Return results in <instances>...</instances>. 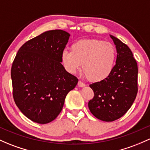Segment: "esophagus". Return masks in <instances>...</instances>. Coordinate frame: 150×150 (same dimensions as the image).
<instances>
[{
    "label": "esophagus",
    "mask_w": 150,
    "mask_h": 150,
    "mask_svg": "<svg viewBox=\"0 0 150 150\" xmlns=\"http://www.w3.org/2000/svg\"><path fill=\"white\" fill-rule=\"evenodd\" d=\"M78 86H79V87H84V86H86V84H85L84 83H83L81 80H79V81H78Z\"/></svg>",
    "instance_id": "1"
}]
</instances>
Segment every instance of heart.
<instances>
[{
  "label": "heart",
  "instance_id": "heart-1",
  "mask_svg": "<svg viewBox=\"0 0 150 150\" xmlns=\"http://www.w3.org/2000/svg\"><path fill=\"white\" fill-rule=\"evenodd\" d=\"M117 52L113 45L94 39H80L73 42L71 50H64L61 61L65 70L75 73L82 68L91 81L100 82L108 78L116 65Z\"/></svg>",
  "mask_w": 150,
  "mask_h": 150
}]
</instances>
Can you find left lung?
Instances as JSON below:
<instances>
[{
    "instance_id": "1",
    "label": "left lung",
    "mask_w": 150,
    "mask_h": 150,
    "mask_svg": "<svg viewBox=\"0 0 150 150\" xmlns=\"http://www.w3.org/2000/svg\"><path fill=\"white\" fill-rule=\"evenodd\" d=\"M116 45L117 59L112 73L103 81L90 85L94 96L88 108L95 117L113 121L124 116L132 106L138 91V67L129 47L111 35Z\"/></svg>"
}]
</instances>
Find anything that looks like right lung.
<instances>
[{
  "label": "right lung",
  "instance_id": "add662e5",
  "mask_svg": "<svg viewBox=\"0 0 150 150\" xmlns=\"http://www.w3.org/2000/svg\"><path fill=\"white\" fill-rule=\"evenodd\" d=\"M70 34L45 31L23 44L11 67L13 97L28 119L45 124L54 120L78 79L65 70L61 54Z\"/></svg>",
  "mask_w": 150,
  "mask_h": 150
}]
</instances>
